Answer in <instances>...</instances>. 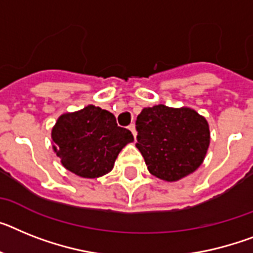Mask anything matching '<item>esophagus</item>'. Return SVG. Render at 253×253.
I'll list each match as a JSON object with an SVG mask.
<instances>
[{
  "instance_id": "obj_1",
  "label": "esophagus",
  "mask_w": 253,
  "mask_h": 253,
  "mask_svg": "<svg viewBox=\"0 0 253 253\" xmlns=\"http://www.w3.org/2000/svg\"><path fill=\"white\" fill-rule=\"evenodd\" d=\"M128 130H130L131 132H132L133 137H136V130H135V125H133V123H131L130 126H128Z\"/></svg>"
}]
</instances>
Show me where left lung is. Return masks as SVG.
I'll return each instance as SVG.
<instances>
[{
    "label": "left lung",
    "instance_id": "left-lung-1",
    "mask_svg": "<svg viewBox=\"0 0 253 253\" xmlns=\"http://www.w3.org/2000/svg\"><path fill=\"white\" fill-rule=\"evenodd\" d=\"M136 148L152 175L176 181L194 172L210 145L207 121L189 108H144L136 120Z\"/></svg>",
    "mask_w": 253,
    "mask_h": 253
}]
</instances>
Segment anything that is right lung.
<instances>
[{"label": "right lung", "instance_id": "obj_1", "mask_svg": "<svg viewBox=\"0 0 253 253\" xmlns=\"http://www.w3.org/2000/svg\"><path fill=\"white\" fill-rule=\"evenodd\" d=\"M51 136L63 166L87 179L109 172L118 153L133 140L113 114L94 105L59 117Z\"/></svg>", "mask_w": 253, "mask_h": 253}]
</instances>
